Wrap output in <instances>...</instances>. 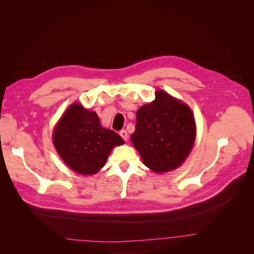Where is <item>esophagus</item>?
<instances>
[{
  "instance_id": "1",
  "label": "esophagus",
  "mask_w": 254,
  "mask_h": 254,
  "mask_svg": "<svg viewBox=\"0 0 254 254\" xmlns=\"http://www.w3.org/2000/svg\"><path fill=\"white\" fill-rule=\"evenodd\" d=\"M120 134H121V136L127 141V137H128V135H127V131L126 130V129H123V130H121L120 131Z\"/></svg>"
}]
</instances>
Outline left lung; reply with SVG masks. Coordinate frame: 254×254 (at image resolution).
<instances>
[{"instance_id": "8db88e82", "label": "left lung", "mask_w": 254, "mask_h": 254, "mask_svg": "<svg viewBox=\"0 0 254 254\" xmlns=\"http://www.w3.org/2000/svg\"><path fill=\"white\" fill-rule=\"evenodd\" d=\"M156 98L136 112L130 140L142 163L154 173L177 169L189 156L196 138L191 108L182 100L158 89Z\"/></svg>"}]
</instances>
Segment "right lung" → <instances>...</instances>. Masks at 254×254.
<instances>
[{"label": "right lung", "mask_w": 254, "mask_h": 254, "mask_svg": "<svg viewBox=\"0 0 254 254\" xmlns=\"http://www.w3.org/2000/svg\"><path fill=\"white\" fill-rule=\"evenodd\" d=\"M52 140L67 167L90 176L100 171L115 147L125 143L116 131L101 127L96 113L72 103L56 124Z\"/></svg>", "instance_id": "obj_1"}]
</instances>
